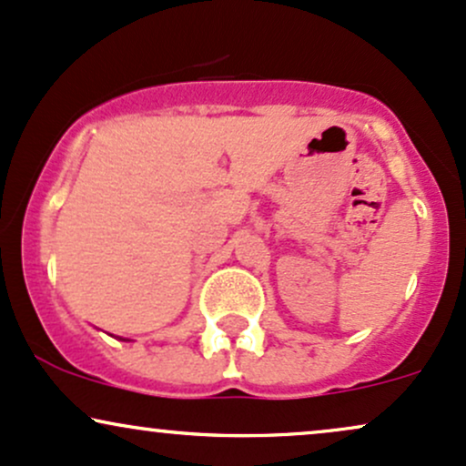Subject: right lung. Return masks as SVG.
I'll list each match as a JSON object with an SVG mask.
<instances>
[{
    "label": "right lung",
    "instance_id": "1",
    "mask_svg": "<svg viewBox=\"0 0 466 466\" xmlns=\"http://www.w3.org/2000/svg\"><path fill=\"white\" fill-rule=\"evenodd\" d=\"M122 340H124V338H122ZM126 342H128V340H126Z\"/></svg>",
    "mask_w": 466,
    "mask_h": 466
}]
</instances>
